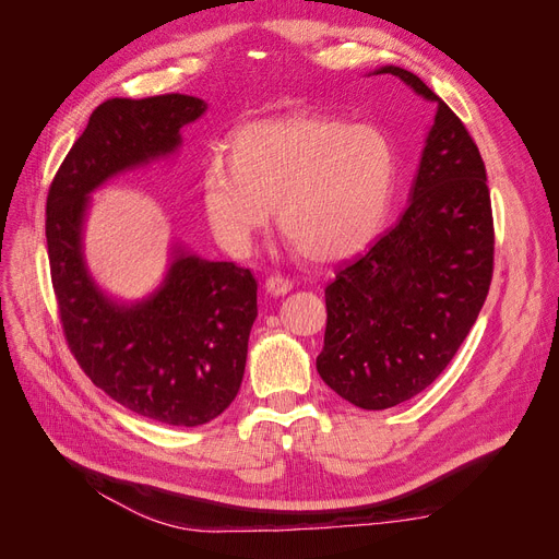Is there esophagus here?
<instances>
[{"instance_id": "obj_1", "label": "esophagus", "mask_w": 559, "mask_h": 559, "mask_svg": "<svg viewBox=\"0 0 559 559\" xmlns=\"http://www.w3.org/2000/svg\"><path fill=\"white\" fill-rule=\"evenodd\" d=\"M265 289H267V294H273V296H284V294H289L294 289V282L289 277L275 273V275H270L265 280Z\"/></svg>"}]
</instances>
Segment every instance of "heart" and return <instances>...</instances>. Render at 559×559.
I'll return each instance as SVG.
<instances>
[{
	"mask_svg": "<svg viewBox=\"0 0 559 559\" xmlns=\"http://www.w3.org/2000/svg\"><path fill=\"white\" fill-rule=\"evenodd\" d=\"M396 173V148L376 126L312 114L265 118L235 130L230 156L205 160L200 198L230 253L249 251L277 205L280 230L300 257L331 263L376 240Z\"/></svg>",
	"mask_w": 559,
	"mask_h": 559,
	"instance_id": "obj_1",
	"label": "heart"
}]
</instances>
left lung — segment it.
<instances>
[{"label": "left lung", "mask_w": 559, "mask_h": 559, "mask_svg": "<svg viewBox=\"0 0 559 559\" xmlns=\"http://www.w3.org/2000/svg\"><path fill=\"white\" fill-rule=\"evenodd\" d=\"M436 105L408 210L326 286L317 370L337 396L384 411L427 389L476 324L495 270L485 163L466 126L425 81L382 67Z\"/></svg>", "instance_id": "obj_1"}]
</instances>
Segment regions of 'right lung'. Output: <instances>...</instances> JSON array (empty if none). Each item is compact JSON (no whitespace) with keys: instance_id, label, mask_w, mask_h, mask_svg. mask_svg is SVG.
<instances>
[{"instance_id":"add662e5","label":"right lung","mask_w":559,"mask_h":559,"mask_svg":"<svg viewBox=\"0 0 559 559\" xmlns=\"http://www.w3.org/2000/svg\"><path fill=\"white\" fill-rule=\"evenodd\" d=\"M205 109L200 97L179 93L107 99L91 114L46 198L50 282L67 347L116 403L173 427L205 425L238 396L257 319V280L249 267L175 249L160 289L118 306L88 275L81 226L91 191L175 154L179 130Z\"/></svg>"}]
</instances>
